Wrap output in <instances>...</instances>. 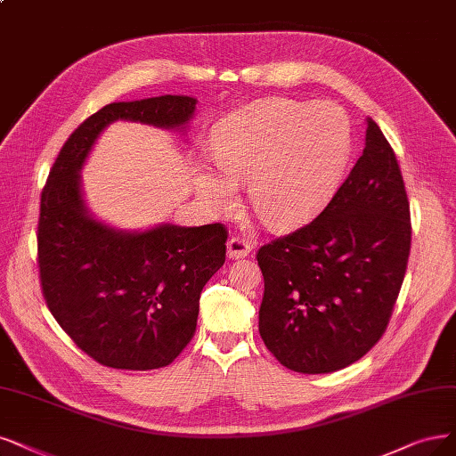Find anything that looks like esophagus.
<instances>
[{"label":"esophagus","mask_w":456,"mask_h":456,"mask_svg":"<svg viewBox=\"0 0 456 456\" xmlns=\"http://www.w3.org/2000/svg\"><path fill=\"white\" fill-rule=\"evenodd\" d=\"M251 251L249 244L239 237H232L227 242V257L229 259H242Z\"/></svg>","instance_id":"esophagus-1"}]
</instances>
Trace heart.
<instances>
[{
  "label": "heart",
  "mask_w": 456,
  "mask_h": 456,
  "mask_svg": "<svg viewBox=\"0 0 456 456\" xmlns=\"http://www.w3.org/2000/svg\"><path fill=\"white\" fill-rule=\"evenodd\" d=\"M353 148L347 114L332 103L265 99L231 114L212 133L214 165L200 161L199 195L227 208L237 185L266 225L293 229L322 210L342 182Z\"/></svg>",
  "instance_id": "heart-1"
}]
</instances>
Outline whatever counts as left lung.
I'll use <instances>...</instances> for the list:
<instances>
[{
  "mask_svg": "<svg viewBox=\"0 0 456 456\" xmlns=\"http://www.w3.org/2000/svg\"><path fill=\"white\" fill-rule=\"evenodd\" d=\"M411 246L410 202L379 126L366 118L362 156L306 227L259 249V334L300 374L342 370L389 323Z\"/></svg>",
  "mask_w": 456,
  "mask_h": 456,
  "instance_id": "8db88e82",
  "label": "left lung"
}]
</instances>
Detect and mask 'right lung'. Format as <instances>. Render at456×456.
<instances>
[{
	"label": "right lung",
	"instance_id": "right-lung-1",
	"mask_svg": "<svg viewBox=\"0 0 456 456\" xmlns=\"http://www.w3.org/2000/svg\"><path fill=\"white\" fill-rule=\"evenodd\" d=\"M197 99L159 95L110 103L82 122L48 175L37 227L46 305L73 342L118 370L171 364L197 327L199 298L225 263L227 231L158 224L129 231L95 217L80 171L110 124L185 134Z\"/></svg>",
	"mask_w": 456,
	"mask_h": 456
}]
</instances>
